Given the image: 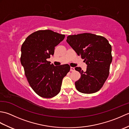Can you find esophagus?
<instances>
[{
  "mask_svg": "<svg viewBox=\"0 0 129 129\" xmlns=\"http://www.w3.org/2000/svg\"><path fill=\"white\" fill-rule=\"evenodd\" d=\"M75 70V68L73 67H70V71L71 72H73V71Z\"/></svg>",
  "mask_w": 129,
  "mask_h": 129,
  "instance_id": "obj_1",
  "label": "esophagus"
}]
</instances>
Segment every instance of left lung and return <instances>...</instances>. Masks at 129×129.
I'll return each mask as SVG.
<instances>
[{
  "mask_svg": "<svg viewBox=\"0 0 129 129\" xmlns=\"http://www.w3.org/2000/svg\"><path fill=\"white\" fill-rule=\"evenodd\" d=\"M67 42L87 65L85 72L80 67L75 68L81 74L75 83L76 89L84 94L98 91L108 78L113 60L108 40L100 35L83 33L69 35Z\"/></svg>",
  "mask_w": 129,
  "mask_h": 129,
  "instance_id": "1",
  "label": "left lung"
}]
</instances>
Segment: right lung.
<instances>
[{
    "mask_svg": "<svg viewBox=\"0 0 129 129\" xmlns=\"http://www.w3.org/2000/svg\"><path fill=\"white\" fill-rule=\"evenodd\" d=\"M64 38L65 35L50 30H38L29 35L21 46L20 62L25 75L30 86L41 97L58 94L62 79L70 71L69 65L54 66L47 60Z\"/></svg>",
    "mask_w": 129,
    "mask_h": 129,
    "instance_id": "1",
    "label": "right lung"
}]
</instances>
